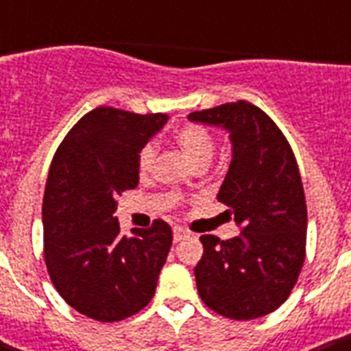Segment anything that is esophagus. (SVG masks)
Instances as JSON below:
<instances>
[{
    "label": "esophagus",
    "instance_id": "obj_1",
    "mask_svg": "<svg viewBox=\"0 0 351 351\" xmlns=\"http://www.w3.org/2000/svg\"><path fill=\"white\" fill-rule=\"evenodd\" d=\"M187 237H191V231L184 230L182 226H176L175 230H173V239H175V242H180V240L187 239Z\"/></svg>",
    "mask_w": 351,
    "mask_h": 351
}]
</instances>
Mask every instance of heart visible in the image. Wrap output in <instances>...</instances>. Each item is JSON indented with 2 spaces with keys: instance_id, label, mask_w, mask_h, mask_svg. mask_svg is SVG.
I'll use <instances>...</instances> for the list:
<instances>
[{
  "instance_id": "b5f03b06",
  "label": "heart",
  "mask_w": 351,
  "mask_h": 351,
  "mask_svg": "<svg viewBox=\"0 0 351 351\" xmlns=\"http://www.w3.org/2000/svg\"><path fill=\"white\" fill-rule=\"evenodd\" d=\"M176 145L182 149V153L186 154L187 158L191 160V164L198 169H204L206 165L213 160L217 142H215L213 134L206 129V127L198 125V123H187L180 127L175 132ZM156 158V145L154 143H145L136 158L138 175L142 178H147L151 175ZM173 200H178V197H171Z\"/></svg>"
}]
</instances>
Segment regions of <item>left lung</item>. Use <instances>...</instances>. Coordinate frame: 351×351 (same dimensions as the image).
I'll return each mask as SVG.
<instances>
[{"label": "left lung", "mask_w": 351, "mask_h": 351, "mask_svg": "<svg viewBox=\"0 0 351 351\" xmlns=\"http://www.w3.org/2000/svg\"><path fill=\"white\" fill-rule=\"evenodd\" d=\"M189 120L230 131L233 160L217 200L242 228L230 240L200 237L198 295L228 319H258L288 299L304 264L308 209L299 165L277 123L251 101L195 111Z\"/></svg>", "instance_id": "obj_1"}]
</instances>
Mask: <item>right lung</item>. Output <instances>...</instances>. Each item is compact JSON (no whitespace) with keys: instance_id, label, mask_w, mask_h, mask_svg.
<instances>
[{"instance_id":"1","label":"right lung","mask_w":351,"mask_h":351,"mask_svg":"<svg viewBox=\"0 0 351 351\" xmlns=\"http://www.w3.org/2000/svg\"><path fill=\"white\" fill-rule=\"evenodd\" d=\"M167 114L96 107L52 158L43 195V256L63 300L100 322L123 321L151 302L173 244L167 222L120 233L118 197L138 186L140 149Z\"/></svg>"}]
</instances>
